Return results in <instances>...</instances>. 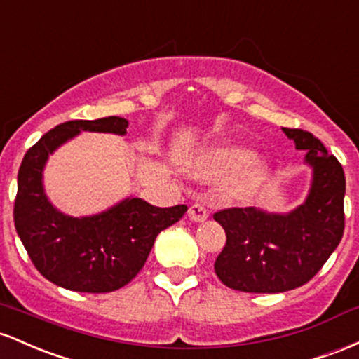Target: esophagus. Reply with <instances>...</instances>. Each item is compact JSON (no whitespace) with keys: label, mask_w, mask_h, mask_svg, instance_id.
Segmentation results:
<instances>
[{"label":"esophagus","mask_w":359,"mask_h":359,"mask_svg":"<svg viewBox=\"0 0 359 359\" xmlns=\"http://www.w3.org/2000/svg\"><path fill=\"white\" fill-rule=\"evenodd\" d=\"M188 217H190L191 220H195V222H203V220H207V217H208L207 207H205L203 203L195 201V203L188 208Z\"/></svg>","instance_id":"obj_1"}]
</instances>
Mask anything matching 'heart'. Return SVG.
I'll use <instances>...</instances> for the list:
<instances>
[{
    "instance_id": "heart-1",
    "label": "heart",
    "mask_w": 359,
    "mask_h": 359,
    "mask_svg": "<svg viewBox=\"0 0 359 359\" xmlns=\"http://www.w3.org/2000/svg\"><path fill=\"white\" fill-rule=\"evenodd\" d=\"M200 176L217 178L239 171L237 191H249L263 183L268 176L266 161L252 154L243 144H217L201 151L191 163Z\"/></svg>"
}]
</instances>
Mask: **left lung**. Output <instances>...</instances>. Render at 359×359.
Instances as JSON below:
<instances>
[{
    "label": "left lung",
    "mask_w": 359,
    "mask_h": 359,
    "mask_svg": "<svg viewBox=\"0 0 359 359\" xmlns=\"http://www.w3.org/2000/svg\"><path fill=\"white\" fill-rule=\"evenodd\" d=\"M283 132L312 168L304 205L290 213L233 207L213 213L224 227L217 276L225 287L248 293H280L312 280L341 243L344 232L346 178L341 163L317 137L302 128Z\"/></svg>",
    "instance_id": "obj_1"
}]
</instances>
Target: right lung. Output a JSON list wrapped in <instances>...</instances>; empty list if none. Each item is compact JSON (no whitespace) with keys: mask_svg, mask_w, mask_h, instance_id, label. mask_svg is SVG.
Wrapping results in <instances>:
<instances>
[{"mask_svg":"<svg viewBox=\"0 0 359 359\" xmlns=\"http://www.w3.org/2000/svg\"><path fill=\"white\" fill-rule=\"evenodd\" d=\"M127 127L122 116L64 122L43 134L22 161L15 229L34 266L57 287L84 293L126 287L146 264L158 233L188 210L187 205L159 208L140 198H127L98 215L78 219L52 207L42 184L49 154L81 130L126 135Z\"/></svg>","mask_w":359,"mask_h":359,"instance_id":"right-lung-1","label":"right lung"}]
</instances>
